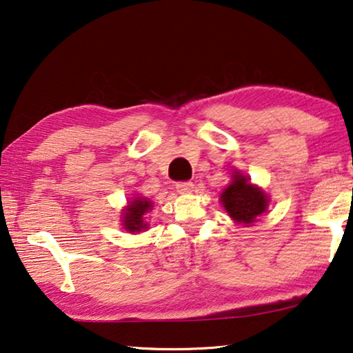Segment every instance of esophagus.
<instances>
[{
    "label": "esophagus",
    "mask_w": 353,
    "mask_h": 353,
    "mask_svg": "<svg viewBox=\"0 0 353 353\" xmlns=\"http://www.w3.org/2000/svg\"><path fill=\"white\" fill-rule=\"evenodd\" d=\"M193 188H194L193 182H179V183H176L177 193H181V194L191 193V191H193Z\"/></svg>",
    "instance_id": "1"
}]
</instances>
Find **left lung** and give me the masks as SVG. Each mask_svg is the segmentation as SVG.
<instances>
[{
	"label": "left lung",
	"instance_id": "left-lung-1",
	"mask_svg": "<svg viewBox=\"0 0 353 353\" xmlns=\"http://www.w3.org/2000/svg\"><path fill=\"white\" fill-rule=\"evenodd\" d=\"M221 202L235 223L249 225L266 212L270 198L261 188L250 183L248 176L235 170L232 182L221 193Z\"/></svg>",
	"mask_w": 353,
	"mask_h": 353
}]
</instances>
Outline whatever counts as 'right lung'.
Listing matches in <instances>:
<instances>
[{
  "instance_id": "obj_1",
  "label": "right lung",
  "mask_w": 353,
  "mask_h": 353,
  "mask_svg": "<svg viewBox=\"0 0 353 353\" xmlns=\"http://www.w3.org/2000/svg\"><path fill=\"white\" fill-rule=\"evenodd\" d=\"M149 210H152V202L146 198H134L132 201H129V205L124 208V213L121 214L124 229L130 232V234L146 230L148 223L145 214Z\"/></svg>"
}]
</instances>
